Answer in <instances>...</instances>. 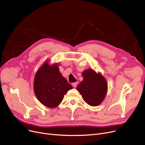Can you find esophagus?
Here are the masks:
<instances>
[{
	"instance_id": "34e87169",
	"label": "esophagus",
	"mask_w": 145,
	"mask_h": 145,
	"mask_svg": "<svg viewBox=\"0 0 145 145\" xmlns=\"http://www.w3.org/2000/svg\"><path fill=\"white\" fill-rule=\"evenodd\" d=\"M72 86H73V88H76V86H77V82L73 83H72Z\"/></svg>"
}]
</instances>
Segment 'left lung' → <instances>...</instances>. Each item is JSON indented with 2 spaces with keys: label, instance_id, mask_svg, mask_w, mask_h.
<instances>
[{
  "label": "left lung",
  "instance_id": "left-lung-1",
  "mask_svg": "<svg viewBox=\"0 0 145 145\" xmlns=\"http://www.w3.org/2000/svg\"><path fill=\"white\" fill-rule=\"evenodd\" d=\"M83 80L77 86L83 99L92 106L99 105L104 100L108 90V83L101 73L91 69L83 71Z\"/></svg>",
  "mask_w": 145,
  "mask_h": 145
}]
</instances>
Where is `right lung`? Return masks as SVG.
<instances>
[{
  "instance_id": "1",
  "label": "right lung",
  "mask_w": 145,
  "mask_h": 145,
  "mask_svg": "<svg viewBox=\"0 0 145 145\" xmlns=\"http://www.w3.org/2000/svg\"><path fill=\"white\" fill-rule=\"evenodd\" d=\"M33 87L37 99L50 108L57 106L68 90L73 88L60 73L57 64L50 65L48 61L36 72Z\"/></svg>"
}]
</instances>
